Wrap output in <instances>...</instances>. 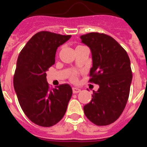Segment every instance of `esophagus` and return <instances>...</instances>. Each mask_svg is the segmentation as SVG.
<instances>
[{"instance_id":"1","label":"esophagus","mask_w":147,"mask_h":147,"mask_svg":"<svg viewBox=\"0 0 147 147\" xmlns=\"http://www.w3.org/2000/svg\"><path fill=\"white\" fill-rule=\"evenodd\" d=\"M81 91V90L78 88H73V93H78Z\"/></svg>"}]
</instances>
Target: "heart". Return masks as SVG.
I'll return each instance as SVG.
<instances>
[{"instance_id":"obj_1","label":"heart","mask_w":147,"mask_h":147,"mask_svg":"<svg viewBox=\"0 0 147 147\" xmlns=\"http://www.w3.org/2000/svg\"><path fill=\"white\" fill-rule=\"evenodd\" d=\"M72 79H73V80H76V74H74L73 75Z\"/></svg>"}]
</instances>
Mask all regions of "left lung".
Instances as JSON below:
<instances>
[{
  "label": "left lung",
  "instance_id": "obj_1",
  "mask_svg": "<svg viewBox=\"0 0 147 147\" xmlns=\"http://www.w3.org/2000/svg\"><path fill=\"white\" fill-rule=\"evenodd\" d=\"M80 38L92 53L89 82L99 85L91 101L84 106V113L96 125H109L121 115L129 98L132 79L129 56L116 40L105 34L90 32Z\"/></svg>",
  "mask_w": 147,
  "mask_h": 147
}]
</instances>
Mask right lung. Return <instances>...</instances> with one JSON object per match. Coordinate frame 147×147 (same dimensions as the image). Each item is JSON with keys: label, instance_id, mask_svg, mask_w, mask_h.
Returning a JSON list of instances; mask_svg holds the SVG:
<instances>
[{"label": "right lung", "instance_id": "obj_1", "mask_svg": "<svg viewBox=\"0 0 147 147\" xmlns=\"http://www.w3.org/2000/svg\"><path fill=\"white\" fill-rule=\"evenodd\" d=\"M71 37L46 31L37 32L18 56L13 80L18 102L27 117L41 127L57 124L72 96L68 84L51 89L46 80V71L55 63L57 49Z\"/></svg>", "mask_w": 147, "mask_h": 147}]
</instances>
